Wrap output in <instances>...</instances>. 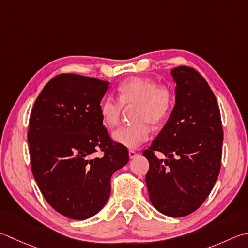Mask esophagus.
Returning a JSON list of instances; mask_svg holds the SVG:
<instances>
[{"mask_svg":"<svg viewBox=\"0 0 248 248\" xmlns=\"http://www.w3.org/2000/svg\"><path fill=\"white\" fill-rule=\"evenodd\" d=\"M138 153L134 152V150H129V157L130 159H134L135 157H138Z\"/></svg>","mask_w":248,"mask_h":248,"instance_id":"34e87169","label":"esophagus"}]
</instances>
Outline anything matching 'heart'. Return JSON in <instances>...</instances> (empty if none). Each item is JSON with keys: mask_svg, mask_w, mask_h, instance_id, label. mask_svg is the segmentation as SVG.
Here are the masks:
<instances>
[{"mask_svg": "<svg viewBox=\"0 0 248 248\" xmlns=\"http://www.w3.org/2000/svg\"><path fill=\"white\" fill-rule=\"evenodd\" d=\"M118 98L108 95L101 102L100 111L108 127L118 124L124 106L134 105L132 115L135 120L116 129L111 137L116 143L128 148H137L150 138V125H158L168 118L173 108L172 91L166 86L142 77H131L118 87Z\"/></svg>", "mask_w": 248, "mask_h": 248, "instance_id": "b5f03b06", "label": "heart"}]
</instances>
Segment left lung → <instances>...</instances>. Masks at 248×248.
I'll list each match as a JSON object with an SVG mask.
<instances>
[{
	"instance_id": "left-lung-1",
	"label": "left lung",
	"mask_w": 248,
	"mask_h": 248,
	"mask_svg": "<svg viewBox=\"0 0 248 248\" xmlns=\"http://www.w3.org/2000/svg\"><path fill=\"white\" fill-rule=\"evenodd\" d=\"M175 105L143 156L149 161L146 185L155 208L170 217L198 210L220 171L222 125L214 93L203 76L189 66L171 70ZM154 151L167 159H158Z\"/></svg>"
}]
</instances>
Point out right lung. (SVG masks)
<instances>
[{
	"instance_id": "1",
	"label": "right lung",
	"mask_w": 248,
	"mask_h": 248,
	"mask_svg": "<svg viewBox=\"0 0 248 248\" xmlns=\"http://www.w3.org/2000/svg\"><path fill=\"white\" fill-rule=\"evenodd\" d=\"M108 81L60 74L37 96L29 123L31 169L55 210L84 220L99 213L110 195V177L129 161L125 146L113 143L100 108ZM103 151V157L94 153Z\"/></svg>"
}]
</instances>
